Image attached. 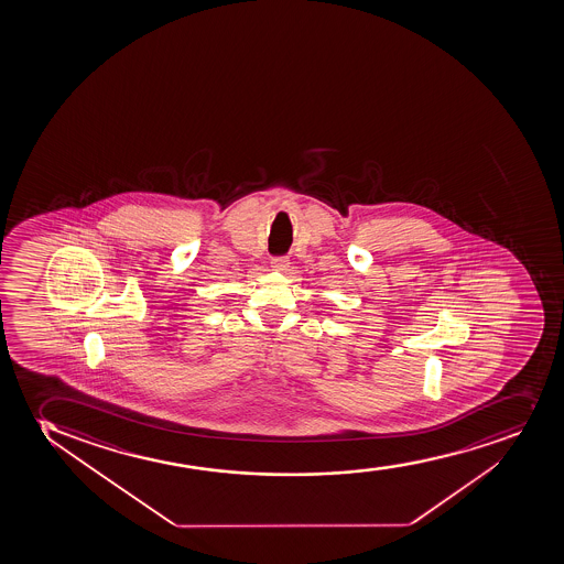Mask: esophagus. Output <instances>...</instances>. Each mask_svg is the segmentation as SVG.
Masks as SVG:
<instances>
[{"mask_svg":"<svg viewBox=\"0 0 564 564\" xmlns=\"http://www.w3.org/2000/svg\"><path fill=\"white\" fill-rule=\"evenodd\" d=\"M289 264H291V262H289L286 254H278V257H273L272 259V268L273 270H278V272H285Z\"/></svg>","mask_w":564,"mask_h":564,"instance_id":"esophagus-1","label":"esophagus"}]
</instances>
